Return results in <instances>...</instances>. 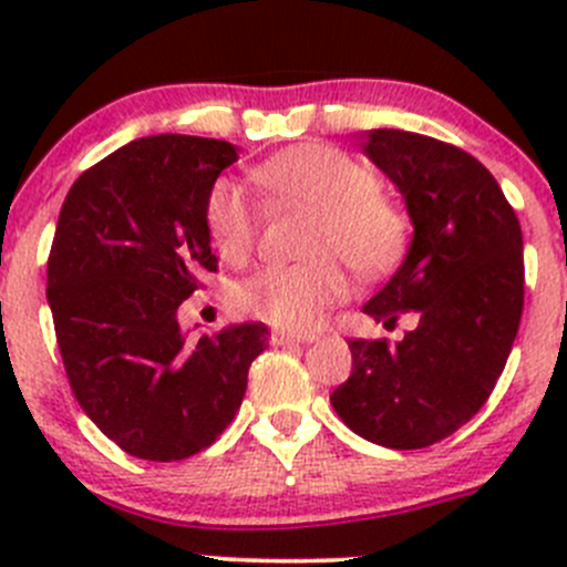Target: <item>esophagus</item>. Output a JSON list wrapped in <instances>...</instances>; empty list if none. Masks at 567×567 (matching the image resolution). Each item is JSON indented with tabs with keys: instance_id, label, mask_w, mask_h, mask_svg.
Returning a JSON list of instances; mask_svg holds the SVG:
<instances>
[{
	"instance_id": "esophagus-1",
	"label": "esophagus",
	"mask_w": 567,
	"mask_h": 567,
	"mask_svg": "<svg viewBox=\"0 0 567 567\" xmlns=\"http://www.w3.org/2000/svg\"><path fill=\"white\" fill-rule=\"evenodd\" d=\"M316 334L310 331H285V329H271V342L274 346H293V342H312Z\"/></svg>"
}]
</instances>
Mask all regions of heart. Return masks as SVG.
Instances as JSON below:
<instances>
[{
  "mask_svg": "<svg viewBox=\"0 0 567 567\" xmlns=\"http://www.w3.org/2000/svg\"><path fill=\"white\" fill-rule=\"evenodd\" d=\"M257 186L277 203L310 208L301 262L268 266L238 285L244 316L285 331H310L326 307L348 290L342 261L359 277H379L394 266L405 244V216L375 188L368 167L326 145H299L257 164ZM208 238L225 260L244 262L257 247L260 214L241 186L216 181L205 197Z\"/></svg>",
  "mask_w": 567,
  "mask_h": 567,
  "instance_id": "b5f03b06",
  "label": "heart"
}]
</instances>
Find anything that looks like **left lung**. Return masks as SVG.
Wrapping results in <instances>:
<instances>
[{
	"label": "left lung",
	"mask_w": 567,
	"mask_h": 567,
	"mask_svg": "<svg viewBox=\"0 0 567 567\" xmlns=\"http://www.w3.org/2000/svg\"><path fill=\"white\" fill-rule=\"evenodd\" d=\"M364 153L405 197L414 238L364 312L403 340H351L353 368L331 405L357 436L422 450L453 436L494 392L524 310L522 225L496 177L461 147L398 128Z\"/></svg>",
	"instance_id": "obj_1"
}]
</instances>
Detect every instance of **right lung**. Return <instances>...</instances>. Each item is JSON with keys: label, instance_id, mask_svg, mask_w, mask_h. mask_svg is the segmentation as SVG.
<instances>
[{"label": "right lung", "instance_id": "right-lung-1", "mask_svg": "<svg viewBox=\"0 0 567 567\" xmlns=\"http://www.w3.org/2000/svg\"><path fill=\"white\" fill-rule=\"evenodd\" d=\"M236 158L221 140L142 136L84 169L62 203L45 285L56 346L84 414L134 458L210 447L268 346L262 323L197 342L177 326V307L219 266L205 197Z\"/></svg>", "mask_w": 567, "mask_h": 567}]
</instances>
